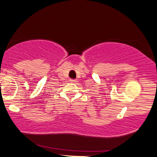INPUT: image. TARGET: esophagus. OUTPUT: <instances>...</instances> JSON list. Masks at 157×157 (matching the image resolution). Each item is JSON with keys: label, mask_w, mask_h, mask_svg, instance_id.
I'll return each mask as SVG.
<instances>
[{"label": "esophagus", "mask_w": 157, "mask_h": 157, "mask_svg": "<svg viewBox=\"0 0 157 157\" xmlns=\"http://www.w3.org/2000/svg\"><path fill=\"white\" fill-rule=\"evenodd\" d=\"M70 81H71V82H76V81L75 79H70Z\"/></svg>", "instance_id": "1"}]
</instances>
